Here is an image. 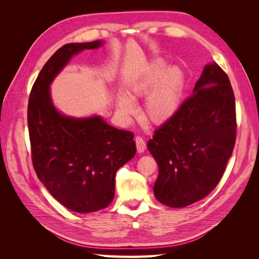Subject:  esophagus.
<instances>
[{
  "mask_svg": "<svg viewBox=\"0 0 259 259\" xmlns=\"http://www.w3.org/2000/svg\"><path fill=\"white\" fill-rule=\"evenodd\" d=\"M135 143H136V147H137V151H138L139 153H143V152L146 150V147H147L145 140H144L142 137L137 136V137L135 138Z\"/></svg>",
  "mask_w": 259,
  "mask_h": 259,
  "instance_id": "esophagus-1",
  "label": "esophagus"
}]
</instances>
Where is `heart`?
Listing matches in <instances>:
<instances>
[{
  "instance_id": "heart-1",
  "label": "heart",
  "mask_w": 259,
  "mask_h": 259,
  "mask_svg": "<svg viewBox=\"0 0 259 259\" xmlns=\"http://www.w3.org/2000/svg\"><path fill=\"white\" fill-rule=\"evenodd\" d=\"M184 88V76L176 69L166 72V66L155 60L127 88L128 96L121 95L116 100L119 113L128 119L137 113V107L132 99L143 97L147 94L144 111L149 121L161 124L175 115L180 106Z\"/></svg>"
}]
</instances>
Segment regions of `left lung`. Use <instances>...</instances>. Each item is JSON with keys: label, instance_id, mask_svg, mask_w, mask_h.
<instances>
[{"label": "left lung", "instance_id": "1", "mask_svg": "<svg viewBox=\"0 0 259 259\" xmlns=\"http://www.w3.org/2000/svg\"><path fill=\"white\" fill-rule=\"evenodd\" d=\"M236 100L229 77L206 65L192 95L148 142L159 165L153 191L169 207L205 198L222 179L236 144Z\"/></svg>", "mask_w": 259, "mask_h": 259}]
</instances>
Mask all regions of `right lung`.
Returning <instances> with one entry per match:
<instances>
[{"instance_id": "1", "label": "right lung", "mask_w": 259, "mask_h": 259, "mask_svg": "<svg viewBox=\"0 0 259 259\" xmlns=\"http://www.w3.org/2000/svg\"><path fill=\"white\" fill-rule=\"evenodd\" d=\"M103 44L62 46L44 65L29 96L28 128L35 173L60 204L76 213H92L110 204L116 170L136 154L132 132L117 130L98 115H64L52 101L50 85L72 56Z\"/></svg>"}]
</instances>
